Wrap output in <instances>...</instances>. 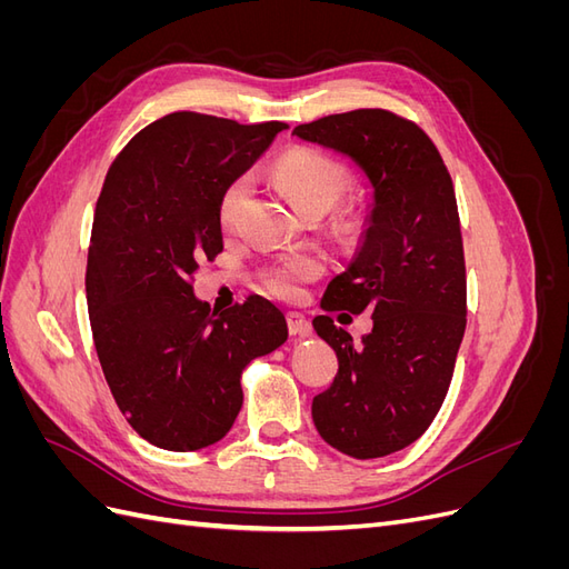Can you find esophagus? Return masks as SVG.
<instances>
[{
    "label": "esophagus",
    "instance_id": "1",
    "mask_svg": "<svg viewBox=\"0 0 569 569\" xmlns=\"http://www.w3.org/2000/svg\"><path fill=\"white\" fill-rule=\"evenodd\" d=\"M287 327H289V335L291 337H308L311 335V320H308L306 316L297 313V311H289L287 313Z\"/></svg>",
    "mask_w": 569,
    "mask_h": 569
}]
</instances>
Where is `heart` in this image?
Instances as JSON below:
<instances>
[{"instance_id":"1","label":"heart","mask_w":569,"mask_h":569,"mask_svg":"<svg viewBox=\"0 0 569 569\" xmlns=\"http://www.w3.org/2000/svg\"><path fill=\"white\" fill-rule=\"evenodd\" d=\"M272 180L301 216H322L343 197L349 187V170L332 157L313 149H289L274 161ZM251 182L234 178L218 199V220L226 230H232L244 209ZM327 261L320 251L289 253L266 268V287L280 299H297L308 282L318 280Z\"/></svg>"}]
</instances>
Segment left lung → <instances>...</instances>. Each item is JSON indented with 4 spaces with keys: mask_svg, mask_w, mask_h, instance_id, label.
<instances>
[{
    "mask_svg": "<svg viewBox=\"0 0 569 569\" xmlns=\"http://www.w3.org/2000/svg\"><path fill=\"white\" fill-rule=\"evenodd\" d=\"M291 134L349 157L372 187L363 244L320 301L330 313H372V332L353 347L330 316L313 320L339 370L311 410L332 449L382 458L437 418L468 322L453 182L425 130L385 109L325 116Z\"/></svg>",
    "mask_w": 569,
    "mask_h": 569,
    "instance_id": "obj_1",
    "label": "left lung"
}]
</instances>
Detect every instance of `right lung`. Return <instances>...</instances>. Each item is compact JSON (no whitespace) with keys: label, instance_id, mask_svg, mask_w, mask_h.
<instances>
[{"label":"right lung","instance_id":"right-lung-1","mask_svg":"<svg viewBox=\"0 0 569 569\" xmlns=\"http://www.w3.org/2000/svg\"><path fill=\"white\" fill-rule=\"evenodd\" d=\"M284 128L170 113L132 137L101 187L84 274L94 349L120 412L159 449L226 437L244 401L242 370L287 341L268 299L216 313L192 289L201 258L222 251V189Z\"/></svg>","mask_w":569,"mask_h":569}]
</instances>
